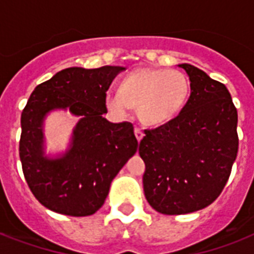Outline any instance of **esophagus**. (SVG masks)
Wrapping results in <instances>:
<instances>
[{"label":"esophagus","instance_id":"obj_1","mask_svg":"<svg viewBox=\"0 0 254 254\" xmlns=\"http://www.w3.org/2000/svg\"><path fill=\"white\" fill-rule=\"evenodd\" d=\"M134 134H135V138L138 139V141H141V139L143 138V131H142V129H141V127H135Z\"/></svg>","mask_w":254,"mask_h":254}]
</instances>
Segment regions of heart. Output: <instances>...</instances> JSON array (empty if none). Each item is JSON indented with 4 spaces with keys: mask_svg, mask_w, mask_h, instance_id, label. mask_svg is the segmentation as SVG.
Segmentation results:
<instances>
[{
    "mask_svg": "<svg viewBox=\"0 0 254 254\" xmlns=\"http://www.w3.org/2000/svg\"><path fill=\"white\" fill-rule=\"evenodd\" d=\"M189 92V80L181 71L141 68L124 77L120 92L108 91L105 104L120 116L127 115L131 105L137 107L142 123L158 127L182 111Z\"/></svg>",
    "mask_w": 254,
    "mask_h": 254,
    "instance_id": "1",
    "label": "heart"
}]
</instances>
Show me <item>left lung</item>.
Returning <instances> with one entry per match:
<instances>
[{
    "mask_svg": "<svg viewBox=\"0 0 254 254\" xmlns=\"http://www.w3.org/2000/svg\"><path fill=\"white\" fill-rule=\"evenodd\" d=\"M190 77L191 95L181 113L139 142L145 162L143 192L165 215L205 208L227 185L239 150L237 111L223 83L191 64H179Z\"/></svg>",
    "mask_w": 254,
    "mask_h": 254,
    "instance_id": "8db88e82",
    "label": "left lung"
}]
</instances>
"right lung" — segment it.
I'll return each mask as SVG.
<instances>
[{"label":"right lung","mask_w":254,"mask_h":254,"mask_svg":"<svg viewBox=\"0 0 254 254\" xmlns=\"http://www.w3.org/2000/svg\"><path fill=\"white\" fill-rule=\"evenodd\" d=\"M124 67H71L37 85L21 115L19 158L31 192L46 208L67 216H89L107 199L113 178L137 151L130 123H109L105 95ZM54 109L81 117L70 149L62 157L44 155L43 121Z\"/></svg>","instance_id":"obj_1"}]
</instances>
